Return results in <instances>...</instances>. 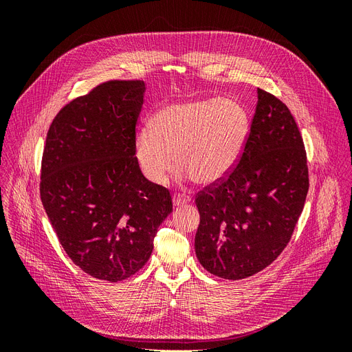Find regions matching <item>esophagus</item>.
Here are the masks:
<instances>
[{
  "label": "esophagus",
  "instance_id": "34e87169",
  "mask_svg": "<svg viewBox=\"0 0 352 352\" xmlns=\"http://www.w3.org/2000/svg\"><path fill=\"white\" fill-rule=\"evenodd\" d=\"M190 201V197L186 194H175L173 195V206L175 207H180V206H185Z\"/></svg>",
  "mask_w": 352,
  "mask_h": 352
}]
</instances>
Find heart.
Returning a JSON list of instances; mask_svg holds the SVG:
<instances>
[{
    "mask_svg": "<svg viewBox=\"0 0 352 352\" xmlns=\"http://www.w3.org/2000/svg\"><path fill=\"white\" fill-rule=\"evenodd\" d=\"M251 117L235 98H202L166 105L135 136L142 175L163 184L175 162L185 177L211 185L236 167L247 146Z\"/></svg>",
    "mask_w": 352,
    "mask_h": 352,
    "instance_id": "1",
    "label": "heart"
}]
</instances>
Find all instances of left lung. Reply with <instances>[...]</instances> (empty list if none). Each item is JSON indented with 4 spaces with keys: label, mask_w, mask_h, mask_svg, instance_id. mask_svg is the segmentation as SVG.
Listing matches in <instances>:
<instances>
[{
    "label": "left lung",
    "mask_w": 352,
    "mask_h": 352,
    "mask_svg": "<svg viewBox=\"0 0 352 352\" xmlns=\"http://www.w3.org/2000/svg\"><path fill=\"white\" fill-rule=\"evenodd\" d=\"M307 192V153L294 116L258 88L239 163L195 197V252L202 267L230 280L267 267L291 241Z\"/></svg>",
    "instance_id": "8db88e82"
}]
</instances>
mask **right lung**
I'll return each instance as SVG.
<instances>
[{"label": "right lung", "instance_id": "right-lung-1", "mask_svg": "<svg viewBox=\"0 0 352 352\" xmlns=\"http://www.w3.org/2000/svg\"><path fill=\"white\" fill-rule=\"evenodd\" d=\"M142 80H109L74 98L52 120L39 192L70 260L95 279L140 272L158 226L173 211L168 189L148 180L135 158Z\"/></svg>", "mask_w": 352, "mask_h": 352}]
</instances>
